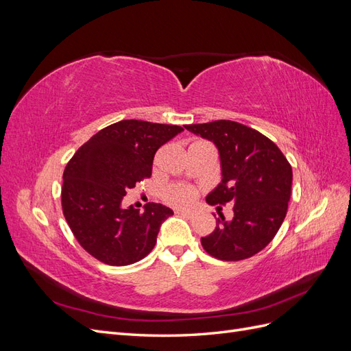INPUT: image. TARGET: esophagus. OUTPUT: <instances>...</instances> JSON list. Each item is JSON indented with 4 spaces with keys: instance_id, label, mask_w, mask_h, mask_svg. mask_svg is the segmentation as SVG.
<instances>
[{
    "instance_id": "obj_1",
    "label": "esophagus",
    "mask_w": 351,
    "mask_h": 351,
    "mask_svg": "<svg viewBox=\"0 0 351 351\" xmlns=\"http://www.w3.org/2000/svg\"><path fill=\"white\" fill-rule=\"evenodd\" d=\"M176 214L184 215V217H189V218H193V217H196V210H193V209H177Z\"/></svg>"
}]
</instances>
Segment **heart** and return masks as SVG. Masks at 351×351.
Returning a JSON list of instances; mask_svg holds the SVG:
<instances>
[{
	"label": "heart",
	"instance_id": "b5f03b06",
	"mask_svg": "<svg viewBox=\"0 0 351 351\" xmlns=\"http://www.w3.org/2000/svg\"><path fill=\"white\" fill-rule=\"evenodd\" d=\"M164 196L168 204H171L174 206H186L192 204V202L196 199L197 192L192 186H187L183 183H174V184H169L165 189Z\"/></svg>",
	"mask_w": 351,
	"mask_h": 351
}]
</instances>
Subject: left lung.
Masks as SVG:
<instances>
[{
	"mask_svg": "<svg viewBox=\"0 0 351 351\" xmlns=\"http://www.w3.org/2000/svg\"><path fill=\"white\" fill-rule=\"evenodd\" d=\"M214 142L221 158L222 180L209 193V205L234 204L230 221L221 215L204 249L219 261L252 258L271 243L289 209L293 171L280 147L267 136L244 124L217 120L184 125Z\"/></svg>",
	"mask_w": 351,
	"mask_h": 351,
	"instance_id": "obj_1",
	"label": "left lung"
}]
</instances>
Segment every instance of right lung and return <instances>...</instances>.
Here are the masks:
<instances>
[{
    "mask_svg": "<svg viewBox=\"0 0 351 351\" xmlns=\"http://www.w3.org/2000/svg\"><path fill=\"white\" fill-rule=\"evenodd\" d=\"M183 127L123 120L82 145L62 174L61 206L71 232L95 259L124 267L151 253L173 210L147 204L123 208L127 190L149 178L156 151Z\"/></svg>",
    "mask_w": 351,
    "mask_h": 351,
    "instance_id": "1",
    "label": "right lung"
}]
</instances>
